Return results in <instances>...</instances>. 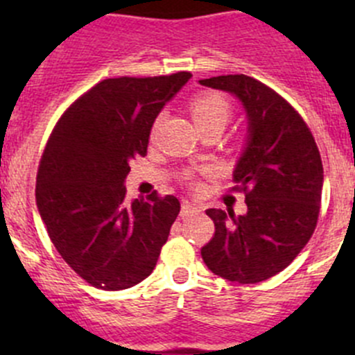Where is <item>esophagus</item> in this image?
<instances>
[{
  "instance_id": "obj_1",
  "label": "esophagus",
  "mask_w": 355,
  "mask_h": 355,
  "mask_svg": "<svg viewBox=\"0 0 355 355\" xmlns=\"http://www.w3.org/2000/svg\"><path fill=\"white\" fill-rule=\"evenodd\" d=\"M198 206H194V204L192 202H189V200H184V202H182V209H180V214L182 216H189V214H194V213H198Z\"/></svg>"
}]
</instances>
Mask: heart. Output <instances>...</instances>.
<instances>
[{
	"label": "heart",
	"mask_w": 355,
	"mask_h": 355,
	"mask_svg": "<svg viewBox=\"0 0 355 355\" xmlns=\"http://www.w3.org/2000/svg\"><path fill=\"white\" fill-rule=\"evenodd\" d=\"M192 120L198 128L221 127L228 123L232 114L230 103L220 94H200L191 103Z\"/></svg>",
	"instance_id": "1"
}]
</instances>
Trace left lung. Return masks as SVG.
<instances>
[{
  "mask_svg": "<svg viewBox=\"0 0 355 355\" xmlns=\"http://www.w3.org/2000/svg\"><path fill=\"white\" fill-rule=\"evenodd\" d=\"M235 96L247 120L234 191L245 192L247 213L207 209L214 237L200 249L218 277L257 284L280 273L309 242L320 214L323 164L313 134L273 89L247 75L199 80Z\"/></svg>",
  "mask_w": 355,
  "mask_h": 355,
  "instance_id": "left-lung-1",
  "label": "left lung"
}]
</instances>
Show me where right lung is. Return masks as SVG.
I'll return each mask as SVG.
<instances>
[{
    "label": "right lung",
    "mask_w": 355,
    "mask_h": 355,
    "mask_svg": "<svg viewBox=\"0 0 355 355\" xmlns=\"http://www.w3.org/2000/svg\"><path fill=\"white\" fill-rule=\"evenodd\" d=\"M164 77L106 78L56 123L35 184L39 214L60 256L103 290H123L153 273L180 213L175 196L125 200L130 161L148 155L155 120L189 82Z\"/></svg>",
    "instance_id": "1"
}]
</instances>
